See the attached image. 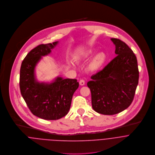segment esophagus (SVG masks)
Returning a JSON list of instances; mask_svg holds the SVG:
<instances>
[{
    "instance_id": "34e87169",
    "label": "esophagus",
    "mask_w": 155,
    "mask_h": 155,
    "mask_svg": "<svg viewBox=\"0 0 155 155\" xmlns=\"http://www.w3.org/2000/svg\"><path fill=\"white\" fill-rule=\"evenodd\" d=\"M79 84H80V85H85V81L84 80H83V79H81L80 81H79Z\"/></svg>"
}]
</instances>
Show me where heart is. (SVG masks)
Returning <instances> with one entry per match:
<instances>
[{"instance_id":"1","label":"heart","mask_w":155,"mask_h":155,"mask_svg":"<svg viewBox=\"0 0 155 155\" xmlns=\"http://www.w3.org/2000/svg\"><path fill=\"white\" fill-rule=\"evenodd\" d=\"M97 50L95 49H89L86 50L82 55L79 56L82 59H90L94 56ZM107 59L106 54L104 52H100L97 54L91 60L90 64V68L91 70L97 71L101 69L106 64Z\"/></svg>"}]
</instances>
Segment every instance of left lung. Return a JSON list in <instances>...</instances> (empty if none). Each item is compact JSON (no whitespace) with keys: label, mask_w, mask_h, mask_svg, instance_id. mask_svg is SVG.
Returning <instances> with one entry per match:
<instances>
[{"label":"left lung","mask_w":155,"mask_h":155,"mask_svg":"<svg viewBox=\"0 0 155 155\" xmlns=\"http://www.w3.org/2000/svg\"><path fill=\"white\" fill-rule=\"evenodd\" d=\"M110 40L115 46L117 57L87 82L92 108L104 115L117 114L130 106L139 77L137 58L133 51L119 39Z\"/></svg>","instance_id":"1"}]
</instances>
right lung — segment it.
<instances>
[{"label": "right lung", "instance_id": "add662e5", "mask_svg": "<svg viewBox=\"0 0 155 155\" xmlns=\"http://www.w3.org/2000/svg\"><path fill=\"white\" fill-rule=\"evenodd\" d=\"M58 41L40 45L31 50L22 61L19 77L21 95L32 113L44 120H55L65 116L71 106L73 95L79 87L75 79L58 76L51 82H40L35 67L51 52Z\"/></svg>", "mask_w": 155, "mask_h": 155}]
</instances>
